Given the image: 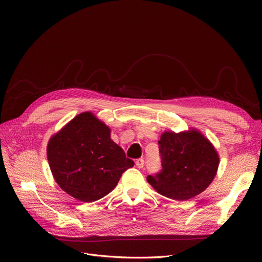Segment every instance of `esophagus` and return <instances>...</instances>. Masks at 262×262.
<instances>
[{
  "mask_svg": "<svg viewBox=\"0 0 262 262\" xmlns=\"http://www.w3.org/2000/svg\"><path fill=\"white\" fill-rule=\"evenodd\" d=\"M135 163H136V167H137V168L141 169V168H143V166H144V160H143L142 158H139V159H137V160L135 161Z\"/></svg>",
  "mask_w": 262,
  "mask_h": 262,
  "instance_id": "34e87169",
  "label": "esophagus"
}]
</instances>
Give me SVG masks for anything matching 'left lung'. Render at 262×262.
Segmentation results:
<instances>
[{
	"label": "left lung",
	"mask_w": 262,
	"mask_h": 262,
	"mask_svg": "<svg viewBox=\"0 0 262 262\" xmlns=\"http://www.w3.org/2000/svg\"><path fill=\"white\" fill-rule=\"evenodd\" d=\"M158 143L162 171L146 178L155 191L175 201H187L208 188L216 175L220 156L201 130H166Z\"/></svg>",
	"instance_id": "1"
}]
</instances>
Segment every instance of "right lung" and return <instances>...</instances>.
<instances>
[{"label":"right lung","instance_id":"obj_1","mask_svg":"<svg viewBox=\"0 0 262 262\" xmlns=\"http://www.w3.org/2000/svg\"><path fill=\"white\" fill-rule=\"evenodd\" d=\"M109 126L91 112L74 117L47 146L55 182L77 201L91 203L112 192L123 172L134 166L110 138Z\"/></svg>","mask_w":262,"mask_h":262}]
</instances>
